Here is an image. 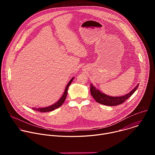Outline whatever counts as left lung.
Returning a JSON list of instances; mask_svg holds the SVG:
<instances>
[{
    "mask_svg": "<svg viewBox=\"0 0 155 155\" xmlns=\"http://www.w3.org/2000/svg\"><path fill=\"white\" fill-rule=\"evenodd\" d=\"M139 84H138L134 89L131 91H130L129 93L119 97L110 96L102 93L98 89H96V87L94 86H93L92 83L91 84L90 91L92 96L97 102L108 106H116L123 104L124 101H126L127 99H129L132 94H133L137 90Z\"/></svg>",
    "mask_w": 155,
    "mask_h": 155,
    "instance_id": "obj_1",
    "label": "left lung"
}]
</instances>
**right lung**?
Masks as SVG:
<instances>
[{
	"mask_svg": "<svg viewBox=\"0 0 155 155\" xmlns=\"http://www.w3.org/2000/svg\"><path fill=\"white\" fill-rule=\"evenodd\" d=\"M74 78V77H73L70 80V81L68 83L67 86H66L65 91L64 92V94H62V97L60 98V99L57 102L54 103V104H53V105H51L50 106L47 107H43V108H34V107H33L32 109H33L34 110H35V111L40 112H48L53 111V110H54L59 108V107H61L63 104V103L64 102V101H65V100L66 99V97H67L69 86L71 85V84Z\"/></svg>",
	"mask_w": 155,
	"mask_h": 155,
	"instance_id": "add662e5",
	"label": "right lung"
}]
</instances>
